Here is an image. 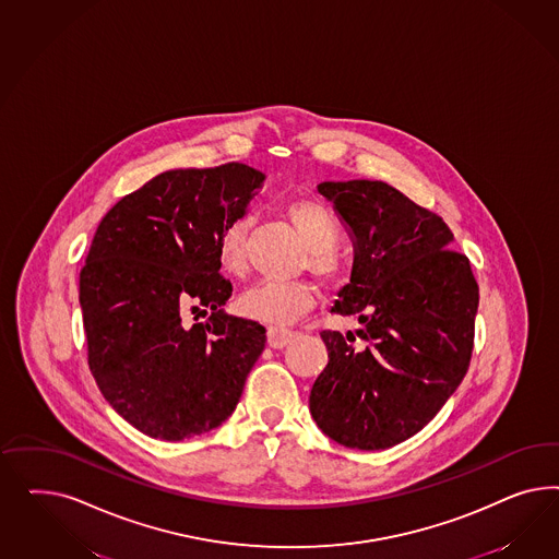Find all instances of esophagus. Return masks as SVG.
<instances>
[{
	"label": "esophagus",
	"mask_w": 559,
	"mask_h": 559,
	"mask_svg": "<svg viewBox=\"0 0 559 559\" xmlns=\"http://www.w3.org/2000/svg\"><path fill=\"white\" fill-rule=\"evenodd\" d=\"M266 340H269V346H271V348H285L288 342L293 340V332H287V330H276V328H269V332H266Z\"/></svg>",
	"instance_id": "34e87169"
}]
</instances>
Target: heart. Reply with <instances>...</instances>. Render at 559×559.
<instances>
[{
    "mask_svg": "<svg viewBox=\"0 0 559 559\" xmlns=\"http://www.w3.org/2000/svg\"><path fill=\"white\" fill-rule=\"evenodd\" d=\"M287 217L309 248V269L320 276H334L340 271L336 246L340 241L338 223L330 209L313 199H295L287 204ZM250 217H234L221 227L217 255L221 269L241 276L248 269L246 241ZM237 311L246 320L285 330L297 322L316 305V288L304 281L295 283H260L237 299Z\"/></svg>",
    "mask_w": 559,
    "mask_h": 559,
    "instance_id": "b5f03b06",
    "label": "heart"
}]
</instances>
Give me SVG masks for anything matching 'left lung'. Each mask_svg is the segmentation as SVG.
<instances>
[{
  "mask_svg": "<svg viewBox=\"0 0 559 559\" xmlns=\"http://www.w3.org/2000/svg\"><path fill=\"white\" fill-rule=\"evenodd\" d=\"M353 239L350 283L332 313L362 325L322 332L328 365L309 409L323 435L379 451L420 432L463 381L479 288L467 255L451 250L439 215L379 180L322 182ZM364 342L355 345L354 340Z\"/></svg>",
  "mask_w": 559,
  "mask_h": 559,
  "instance_id": "left-lung-1",
  "label": "left lung"
}]
</instances>
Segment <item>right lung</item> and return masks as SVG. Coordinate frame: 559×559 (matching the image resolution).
<instances>
[{"mask_svg":"<svg viewBox=\"0 0 559 559\" xmlns=\"http://www.w3.org/2000/svg\"><path fill=\"white\" fill-rule=\"evenodd\" d=\"M266 176L246 164L168 169L100 221L80 272L87 362L112 409L143 435L192 439L236 409L266 330L225 313L217 239ZM206 314L188 324L187 311ZM198 319V318H197Z\"/></svg>","mask_w":559,"mask_h":559,"instance_id":"obj_1","label":"right lung"}]
</instances>
